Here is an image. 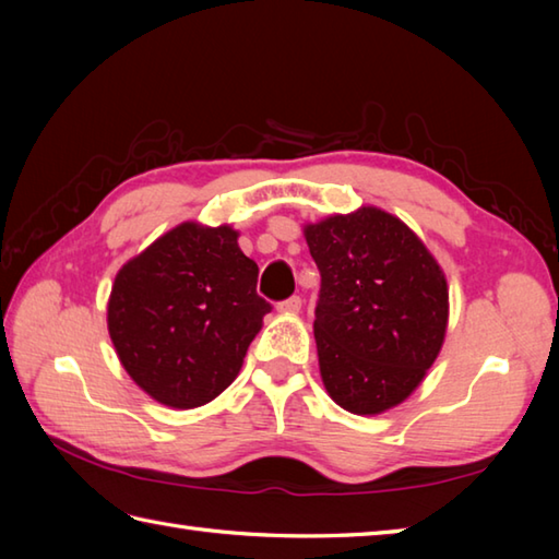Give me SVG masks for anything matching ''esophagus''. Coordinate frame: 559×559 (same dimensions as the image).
Masks as SVG:
<instances>
[{
	"instance_id": "1",
	"label": "esophagus",
	"mask_w": 559,
	"mask_h": 559,
	"mask_svg": "<svg viewBox=\"0 0 559 559\" xmlns=\"http://www.w3.org/2000/svg\"><path fill=\"white\" fill-rule=\"evenodd\" d=\"M300 307H302V300L298 298V295H293V298L278 302V312H283V314H298Z\"/></svg>"
}]
</instances>
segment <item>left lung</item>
Instances as JSON below:
<instances>
[{
  "instance_id": "obj_1",
  "label": "left lung",
  "mask_w": 559,
  "mask_h": 559,
  "mask_svg": "<svg viewBox=\"0 0 559 559\" xmlns=\"http://www.w3.org/2000/svg\"><path fill=\"white\" fill-rule=\"evenodd\" d=\"M322 276L314 341L341 408L377 415L406 401L442 350L444 271L406 223L377 206L305 225Z\"/></svg>"
}]
</instances>
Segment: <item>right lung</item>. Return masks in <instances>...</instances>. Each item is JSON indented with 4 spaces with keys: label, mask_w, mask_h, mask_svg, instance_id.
Instances as JSON below:
<instances>
[{
    "label": "right lung",
    "mask_w": 559,
    "mask_h": 559,
    "mask_svg": "<svg viewBox=\"0 0 559 559\" xmlns=\"http://www.w3.org/2000/svg\"><path fill=\"white\" fill-rule=\"evenodd\" d=\"M230 225L187 221L117 271L108 331L127 374L170 408H197L233 384L271 305Z\"/></svg>",
    "instance_id": "1"
}]
</instances>
